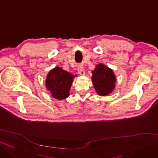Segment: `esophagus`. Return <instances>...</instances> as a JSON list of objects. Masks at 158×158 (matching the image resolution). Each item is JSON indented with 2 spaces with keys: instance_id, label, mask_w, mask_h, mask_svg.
I'll return each instance as SVG.
<instances>
[{
  "instance_id": "obj_1",
  "label": "esophagus",
  "mask_w": 158,
  "mask_h": 158,
  "mask_svg": "<svg viewBox=\"0 0 158 158\" xmlns=\"http://www.w3.org/2000/svg\"><path fill=\"white\" fill-rule=\"evenodd\" d=\"M77 71L79 73V74L81 75H84L85 73V69H84V68L83 67H81V66H79L77 68Z\"/></svg>"
}]
</instances>
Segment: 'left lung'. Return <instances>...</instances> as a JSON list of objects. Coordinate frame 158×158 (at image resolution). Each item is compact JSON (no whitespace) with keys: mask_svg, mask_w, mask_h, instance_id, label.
<instances>
[{"mask_svg":"<svg viewBox=\"0 0 158 158\" xmlns=\"http://www.w3.org/2000/svg\"><path fill=\"white\" fill-rule=\"evenodd\" d=\"M92 81L96 92L101 96L110 94L116 87V77L112 69L104 64L100 63L91 72Z\"/></svg>","mask_w":158,"mask_h":158,"instance_id":"8db88e82","label":"left lung"}]
</instances>
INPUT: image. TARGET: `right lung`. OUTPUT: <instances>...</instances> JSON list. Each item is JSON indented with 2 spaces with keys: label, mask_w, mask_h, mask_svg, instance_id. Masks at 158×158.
I'll return each mask as SVG.
<instances>
[{
  "label": "right lung",
  "mask_w": 158,
  "mask_h": 158,
  "mask_svg": "<svg viewBox=\"0 0 158 158\" xmlns=\"http://www.w3.org/2000/svg\"><path fill=\"white\" fill-rule=\"evenodd\" d=\"M75 77L76 75H73L59 67H55L48 73L46 87L54 98L64 100L69 96V91Z\"/></svg>",
  "instance_id": "1"
}]
</instances>
